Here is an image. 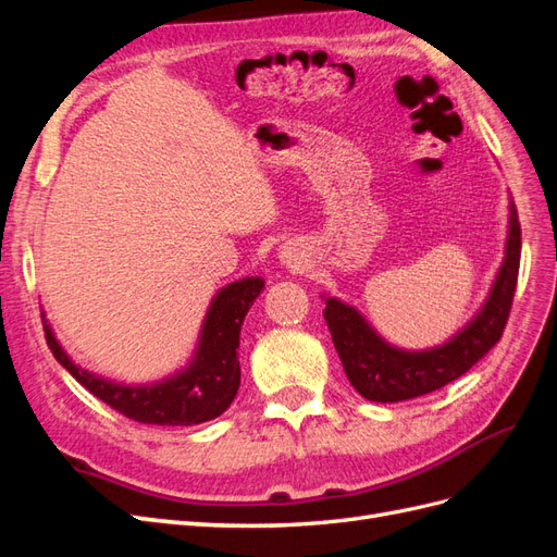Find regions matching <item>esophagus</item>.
I'll use <instances>...</instances> for the list:
<instances>
[{"label":"esophagus","instance_id":"1","mask_svg":"<svg viewBox=\"0 0 557 557\" xmlns=\"http://www.w3.org/2000/svg\"><path fill=\"white\" fill-rule=\"evenodd\" d=\"M281 258H283V262L288 264V267H293V269H297L301 262V258L297 256V252L290 248V246H283V250H281Z\"/></svg>","mask_w":557,"mask_h":557}]
</instances>
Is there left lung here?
Listing matches in <instances>:
<instances>
[{"label": "left lung", "instance_id": "8db88e82", "mask_svg": "<svg viewBox=\"0 0 557 557\" xmlns=\"http://www.w3.org/2000/svg\"><path fill=\"white\" fill-rule=\"evenodd\" d=\"M509 211L507 258L502 262L491 297L481 313L440 348L409 352L387 346L356 309L342 305L339 299H327L323 315L334 348L348 381L364 399L401 401L440 391L469 372L499 342L511 313L520 267V223L513 201Z\"/></svg>", "mask_w": 557, "mask_h": 557}]
</instances>
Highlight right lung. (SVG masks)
I'll return each instance as SVG.
<instances>
[{"label": "right lung", "instance_id": "obj_1", "mask_svg": "<svg viewBox=\"0 0 557 557\" xmlns=\"http://www.w3.org/2000/svg\"><path fill=\"white\" fill-rule=\"evenodd\" d=\"M262 288V278H242L218 293L207 313L193 364L164 383L125 387L83 372L66 358L48 325H44L46 344L53 350L55 360L83 387H88L97 399H102L113 411L129 420L144 425L207 423V420L221 416L239 391V334L244 318Z\"/></svg>", "mask_w": 557, "mask_h": 557}]
</instances>
